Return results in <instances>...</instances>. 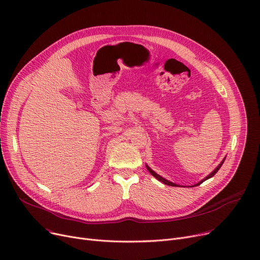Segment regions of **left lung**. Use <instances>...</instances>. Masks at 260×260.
Returning a JSON list of instances; mask_svg holds the SVG:
<instances>
[{
  "label": "left lung",
  "mask_w": 260,
  "mask_h": 260,
  "mask_svg": "<svg viewBox=\"0 0 260 260\" xmlns=\"http://www.w3.org/2000/svg\"><path fill=\"white\" fill-rule=\"evenodd\" d=\"M224 159H225V157L223 158V160H222V161H221V162H220V164H219V165H218V166H217V167L215 168V169H214V170H213V171H212V172H211V173H210V174H209V175H208L207 177H205V178H204L203 180H201L200 182H197V184H195V185H194L193 187H196V186H200V185L202 184V182H204L205 180H207V179H209V178H211V177H213V176H214V175H215V174L217 173V171H218V170L220 169V167L222 166V164H223ZM146 167H147V169H148V171H149V172H150V173H151L152 175H153V176H154V177H155L156 179H158L159 181L164 182V184H165V185H167V186H172V187H178V185L174 184V182H171V181H169V180H167L166 178H164V177H161L160 175H158L157 173H155V172H154L153 170H152V169H151V168H150L149 166H147V165H146Z\"/></svg>",
  "instance_id": "1"
}]
</instances>
